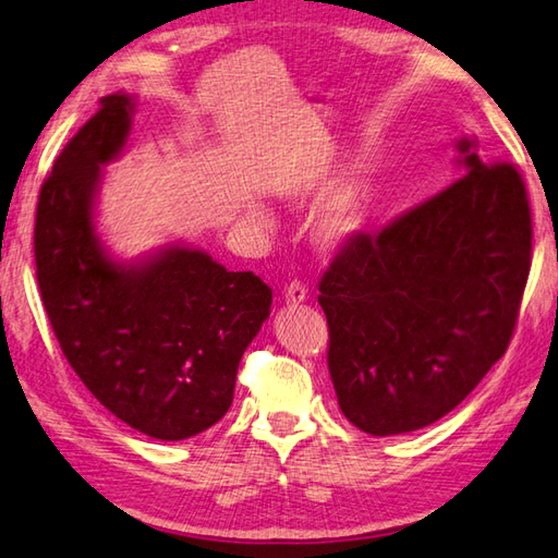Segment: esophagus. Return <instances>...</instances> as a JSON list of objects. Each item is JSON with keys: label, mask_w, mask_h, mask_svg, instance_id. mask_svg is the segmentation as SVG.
Here are the masks:
<instances>
[{"label": "esophagus", "mask_w": 558, "mask_h": 558, "mask_svg": "<svg viewBox=\"0 0 558 558\" xmlns=\"http://www.w3.org/2000/svg\"><path fill=\"white\" fill-rule=\"evenodd\" d=\"M282 295H286L288 305H302V302L307 300V288L302 286L300 280H292L286 286V292H282Z\"/></svg>", "instance_id": "1"}]
</instances>
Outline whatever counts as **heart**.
<instances>
[{"mask_svg": "<svg viewBox=\"0 0 558 558\" xmlns=\"http://www.w3.org/2000/svg\"><path fill=\"white\" fill-rule=\"evenodd\" d=\"M248 219L258 226L263 231L272 229V219L266 209H251ZM369 226V214H366V206L362 196H347V199L337 202L329 206V209L319 216L317 221V241L325 245V248L335 251L339 245H347L349 241L359 239Z\"/></svg>", "mask_w": 558, "mask_h": 558, "instance_id": "obj_1", "label": "heart"}]
</instances>
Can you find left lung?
<instances>
[{"label":"left lung","mask_w":558,"mask_h":558,"mask_svg":"<svg viewBox=\"0 0 558 558\" xmlns=\"http://www.w3.org/2000/svg\"><path fill=\"white\" fill-rule=\"evenodd\" d=\"M462 174L337 253L319 282L339 409L369 436L426 428L507 352L532 266V211L512 165L458 140Z\"/></svg>","instance_id":"left-lung-1"}]
</instances>
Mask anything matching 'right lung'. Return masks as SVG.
Instances as JSON below:
<instances>
[{"instance_id":"1","label":"right lung","mask_w":558,"mask_h":558,"mask_svg":"<svg viewBox=\"0 0 558 558\" xmlns=\"http://www.w3.org/2000/svg\"><path fill=\"white\" fill-rule=\"evenodd\" d=\"M135 98L116 93L56 159L39 192L36 278L73 372L130 428L184 440L233 401L245 347L270 315L272 290L209 253L169 243L122 263L96 231L102 169L128 145Z\"/></svg>"}]
</instances>
